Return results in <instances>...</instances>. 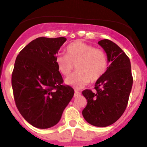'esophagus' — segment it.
Instances as JSON below:
<instances>
[{"label": "esophagus", "instance_id": "obj_1", "mask_svg": "<svg viewBox=\"0 0 147 147\" xmlns=\"http://www.w3.org/2000/svg\"><path fill=\"white\" fill-rule=\"evenodd\" d=\"M81 94V93H80L79 90H75V93H74V96H80V95Z\"/></svg>", "mask_w": 147, "mask_h": 147}]
</instances>
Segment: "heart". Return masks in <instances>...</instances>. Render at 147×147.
Masks as SVG:
<instances>
[{"label":"heart","instance_id":"obj_1","mask_svg":"<svg viewBox=\"0 0 147 147\" xmlns=\"http://www.w3.org/2000/svg\"><path fill=\"white\" fill-rule=\"evenodd\" d=\"M55 63L64 76H68L76 65L78 71L68 76L65 82L77 89L85 87L90 80H99L108 68V58L105 51L96 49L82 40H76L67 45L66 54H57Z\"/></svg>","mask_w":147,"mask_h":147}]
</instances>
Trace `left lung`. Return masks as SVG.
<instances>
[{"label": "left lung", "mask_w": 147, "mask_h": 147, "mask_svg": "<svg viewBox=\"0 0 147 147\" xmlns=\"http://www.w3.org/2000/svg\"><path fill=\"white\" fill-rule=\"evenodd\" d=\"M98 43L107 53L110 65L96 82V92L89 89L82 91L88 102L82 115L91 125L104 127L115 123L125 111L133 78L129 57L119 46L107 39Z\"/></svg>", "instance_id": "8db88e82"}]
</instances>
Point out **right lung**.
Returning a JSON list of instances; mask_svg holds the SVG:
<instances>
[{
  "label": "right lung",
  "mask_w": 147,
  "mask_h": 147,
  "mask_svg": "<svg viewBox=\"0 0 147 147\" xmlns=\"http://www.w3.org/2000/svg\"><path fill=\"white\" fill-rule=\"evenodd\" d=\"M65 37H38L20 51L11 74L15 105L30 124L47 129L57 124L74 96L55 63Z\"/></svg>",
  "instance_id": "add662e5"
}]
</instances>
